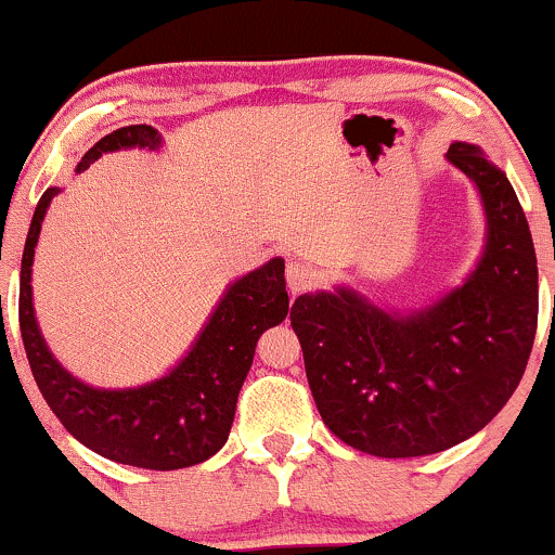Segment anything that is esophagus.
<instances>
[{
  "instance_id": "1",
  "label": "esophagus",
  "mask_w": 555,
  "mask_h": 555,
  "mask_svg": "<svg viewBox=\"0 0 555 555\" xmlns=\"http://www.w3.org/2000/svg\"><path fill=\"white\" fill-rule=\"evenodd\" d=\"M285 280H288L291 294H304V291L312 288L318 275H314V270L309 264H301V261H291L288 272H285Z\"/></svg>"
}]
</instances>
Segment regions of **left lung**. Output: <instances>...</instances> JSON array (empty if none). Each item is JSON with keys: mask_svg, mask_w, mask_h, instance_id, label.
Masks as SVG:
<instances>
[{"mask_svg": "<svg viewBox=\"0 0 555 555\" xmlns=\"http://www.w3.org/2000/svg\"><path fill=\"white\" fill-rule=\"evenodd\" d=\"M447 158L487 211L485 256L463 288L410 318L351 291L291 307L325 426L367 455H431L474 437L516 391L538 333V256L508 177L466 142Z\"/></svg>", "mask_w": 555, "mask_h": 555, "instance_id": "left-lung-1", "label": "left lung"}]
</instances>
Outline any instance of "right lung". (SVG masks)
<instances>
[{"mask_svg":"<svg viewBox=\"0 0 555 555\" xmlns=\"http://www.w3.org/2000/svg\"><path fill=\"white\" fill-rule=\"evenodd\" d=\"M158 142V132L147 124L121 127L89 147L79 171L108 151H153ZM55 195L57 188L47 190L34 211L23 248L17 301L23 347L41 397L81 444L108 461L153 470L188 468L208 461L228 442L237 395L254 362L256 341L267 327L280 325L288 314L283 259L267 261L251 275L230 285L195 347L169 375L140 389H92L57 365L34 320V248L39 241L41 219Z\"/></svg>","mask_w":555,"mask_h":555,"instance_id":"right-lung-1","label":"right lung"}]
</instances>
